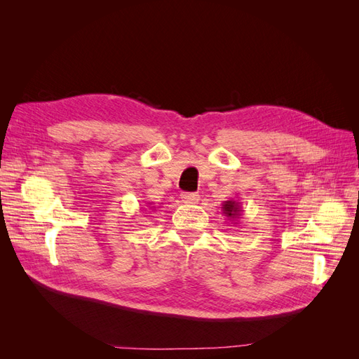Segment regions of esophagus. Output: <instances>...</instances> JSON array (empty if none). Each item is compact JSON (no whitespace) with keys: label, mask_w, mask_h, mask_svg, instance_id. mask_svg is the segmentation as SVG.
<instances>
[{"label":"esophagus","mask_w":359,"mask_h":359,"mask_svg":"<svg viewBox=\"0 0 359 359\" xmlns=\"http://www.w3.org/2000/svg\"><path fill=\"white\" fill-rule=\"evenodd\" d=\"M181 199L184 203H198L199 202V194L198 193H181Z\"/></svg>","instance_id":"34e87169"}]
</instances>
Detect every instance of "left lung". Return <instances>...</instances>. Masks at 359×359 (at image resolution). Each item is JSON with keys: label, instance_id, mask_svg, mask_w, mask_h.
Instances as JSON below:
<instances>
[{"label": "left lung", "instance_id": "obj_1", "mask_svg": "<svg viewBox=\"0 0 359 359\" xmlns=\"http://www.w3.org/2000/svg\"><path fill=\"white\" fill-rule=\"evenodd\" d=\"M222 210H223V214L227 217V220H236L240 219V217L243 215V208L240 202H236L233 199L231 201H224V203L222 205Z\"/></svg>", "mask_w": 359, "mask_h": 359}]
</instances>
